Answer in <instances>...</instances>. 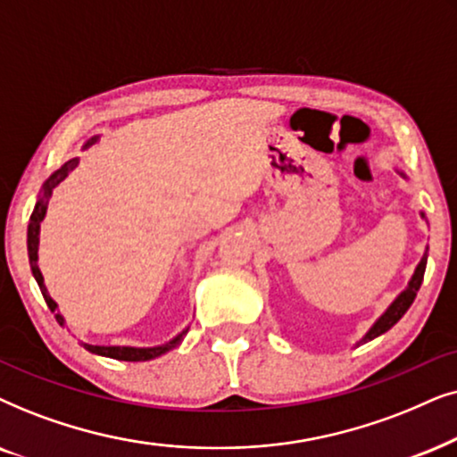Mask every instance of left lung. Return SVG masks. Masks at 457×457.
Returning <instances> with one entry per match:
<instances>
[{
	"label": "left lung",
	"instance_id": "left-lung-1",
	"mask_svg": "<svg viewBox=\"0 0 457 457\" xmlns=\"http://www.w3.org/2000/svg\"><path fill=\"white\" fill-rule=\"evenodd\" d=\"M427 259H428V254L424 253V257L418 263L416 271H413V276L410 279V284H407V288L401 292L397 299L393 301V305L380 315V320L376 321L372 328H370V332L361 338V343H368V340H372L376 337H380V334H385L386 330H391V328L397 324L401 318H403L405 312L410 309V305L413 303V299H416L420 284H422V279H424V271H427Z\"/></svg>",
	"mask_w": 457,
	"mask_h": 457
}]
</instances>
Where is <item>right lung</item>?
<instances>
[{
    "mask_svg": "<svg viewBox=\"0 0 457 457\" xmlns=\"http://www.w3.org/2000/svg\"><path fill=\"white\" fill-rule=\"evenodd\" d=\"M96 142V137H91V142H87V145L89 144H94ZM77 158H72V161H69V162H64L62 167L58 169L56 173L52 175L50 179L46 181V186H44V194H41V198L37 200V204H35V209H33V215H30V223H29V261H30V270H33V276H35V279H37V284H39V288H41V295H44V299H46V303H47V307L52 309V312H56V303L52 301V296L47 295V290H46V286H44V276H41V271H39V267H37V246H39V223L44 221V217H46V211H47V198L52 196V190L54 187H56L60 181H62L66 175H69L72 169L77 167ZM56 320L60 321V326L64 324V320H62V315L60 313H56ZM184 334H186V330L179 334V337H175L173 340H169L167 345H162V346H152V349H136V346H97V345H85L83 343V346L87 351H91V353H96V355H104V357H112V360H120V361H148V360H154V357H158V355H162V353H167V351H171L173 346H178L179 345V340L184 338Z\"/></svg>",
    "mask_w": 457,
    "mask_h": 457,
    "instance_id": "add662e5",
    "label": "right lung"
}]
</instances>
